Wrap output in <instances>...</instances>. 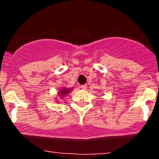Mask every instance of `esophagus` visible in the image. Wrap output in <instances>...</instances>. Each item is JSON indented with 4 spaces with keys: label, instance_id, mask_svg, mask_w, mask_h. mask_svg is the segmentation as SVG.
Instances as JSON below:
<instances>
[{
    "label": "esophagus",
    "instance_id": "obj_1",
    "mask_svg": "<svg viewBox=\"0 0 159 159\" xmlns=\"http://www.w3.org/2000/svg\"><path fill=\"white\" fill-rule=\"evenodd\" d=\"M87 86L86 85V84H84V85H81V88L83 89V90H86V89H87Z\"/></svg>",
    "mask_w": 159,
    "mask_h": 159
}]
</instances>
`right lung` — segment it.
<instances>
[{"label":"right lung","mask_w":159,"mask_h":159,"mask_svg":"<svg viewBox=\"0 0 159 159\" xmlns=\"http://www.w3.org/2000/svg\"><path fill=\"white\" fill-rule=\"evenodd\" d=\"M70 91H71V88L69 89V88H67V87H64V88H62L61 90H60V92H59L60 97H62V98H63L65 96H66V95L68 94L70 92Z\"/></svg>","instance_id":"right-lung-1"}]
</instances>
